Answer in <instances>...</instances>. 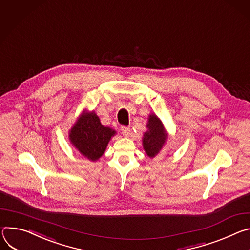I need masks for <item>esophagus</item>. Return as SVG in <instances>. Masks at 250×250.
Listing matches in <instances>:
<instances>
[{
  "label": "esophagus",
  "mask_w": 250,
  "mask_h": 250,
  "mask_svg": "<svg viewBox=\"0 0 250 250\" xmlns=\"http://www.w3.org/2000/svg\"><path fill=\"white\" fill-rule=\"evenodd\" d=\"M121 132H122L124 137H129V135H130V128L123 126V127H121Z\"/></svg>",
  "instance_id": "34e87169"
}]
</instances>
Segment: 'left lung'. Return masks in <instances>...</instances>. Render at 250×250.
I'll return each instance as SVG.
<instances>
[{
    "label": "left lung",
    "instance_id": "left-lung-1",
    "mask_svg": "<svg viewBox=\"0 0 250 250\" xmlns=\"http://www.w3.org/2000/svg\"><path fill=\"white\" fill-rule=\"evenodd\" d=\"M146 128L147 131L144 132L142 137L143 149L149 158H155L162 152L169 134L166 131L162 120L155 113L149 114Z\"/></svg>",
    "mask_w": 250,
    "mask_h": 250
}]
</instances>
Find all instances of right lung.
<instances>
[{
    "mask_svg": "<svg viewBox=\"0 0 250 250\" xmlns=\"http://www.w3.org/2000/svg\"><path fill=\"white\" fill-rule=\"evenodd\" d=\"M117 132L101 124L94 111L84 109L69 129L68 138L71 145L84 158L91 162L98 161Z\"/></svg>",
    "mask_w": 250,
    "mask_h": 250,
    "instance_id": "add662e5",
    "label": "right lung"
}]
</instances>
